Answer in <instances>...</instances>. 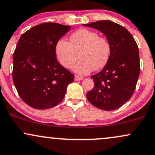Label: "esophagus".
Segmentation results:
<instances>
[{
  "label": "esophagus",
  "instance_id": "obj_1",
  "mask_svg": "<svg viewBox=\"0 0 155 155\" xmlns=\"http://www.w3.org/2000/svg\"><path fill=\"white\" fill-rule=\"evenodd\" d=\"M84 79L83 76H75V78H74V79H75V81H81V80H82Z\"/></svg>",
  "mask_w": 155,
  "mask_h": 155
}]
</instances>
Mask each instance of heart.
I'll return each mask as SVG.
<instances>
[{"label":"heart","mask_w":155,"mask_h":155,"mask_svg":"<svg viewBox=\"0 0 155 155\" xmlns=\"http://www.w3.org/2000/svg\"><path fill=\"white\" fill-rule=\"evenodd\" d=\"M71 42L61 39L55 46V54L63 67L71 68L79 58L81 61L74 71L79 74H87L99 69L107 63L110 55V44L105 37H99L96 31L87 29L76 31L70 37Z\"/></svg>","instance_id":"obj_1"}]
</instances>
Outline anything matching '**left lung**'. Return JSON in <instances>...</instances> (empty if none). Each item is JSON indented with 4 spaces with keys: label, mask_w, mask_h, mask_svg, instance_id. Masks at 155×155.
I'll use <instances>...</instances> for the list:
<instances>
[{
    "label": "left lung",
    "mask_w": 155,
    "mask_h": 155,
    "mask_svg": "<svg viewBox=\"0 0 155 155\" xmlns=\"http://www.w3.org/2000/svg\"><path fill=\"white\" fill-rule=\"evenodd\" d=\"M83 25L103 33L111 48L107 64L91 76L94 87L87 97L92 105L103 110L118 109L131 97L139 79L140 62L137 42L126 28L109 20Z\"/></svg>",
    "instance_id": "1"
}]
</instances>
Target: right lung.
Masks as SVG:
<instances>
[{
    "label": "right lung",
    "mask_w": 155,
    "mask_h": 155,
    "mask_svg": "<svg viewBox=\"0 0 155 155\" xmlns=\"http://www.w3.org/2000/svg\"><path fill=\"white\" fill-rule=\"evenodd\" d=\"M70 26L43 23L20 37L14 53L13 81L21 100L35 109L57 105L74 75L57 61L55 46Z\"/></svg>",
    "instance_id": "obj_1"
}]
</instances>
